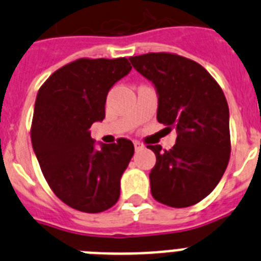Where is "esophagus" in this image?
<instances>
[{
	"label": "esophagus",
	"instance_id": "obj_1",
	"mask_svg": "<svg viewBox=\"0 0 261 261\" xmlns=\"http://www.w3.org/2000/svg\"><path fill=\"white\" fill-rule=\"evenodd\" d=\"M135 149L136 150H141V149H144V145L140 141H135Z\"/></svg>",
	"mask_w": 261,
	"mask_h": 261
}]
</instances>
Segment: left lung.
<instances>
[{
    "label": "left lung",
    "mask_w": 261,
    "mask_h": 261,
    "mask_svg": "<svg viewBox=\"0 0 261 261\" xmlns=\"http://www.w3.org/2000/svg\"><path fill=\"white\" fill-rule=\"evenodd\" d=\"M129 60L155 86L158 121L177 133L170 150L147 145L156 156L149 174L151 195L172 208L197 204L220 183L229 163L231 142L225 94L206 69L187 57L151 52Z\"/></svg>",
    "instance_id": "left-lung-1"
}]
</instances>
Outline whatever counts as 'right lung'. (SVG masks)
Listing matches in <instances>:
<instances>
[{
    "label": "right lung",
    "mask_w": 261,
    "mask_h": 261,
    "mask_svg": "<svg viewBox=\"0 0 261 261\" xmlns=\"http://www.w3.org/2000/svg\"><path fill=\"white\" fill-rule=\"evenodd\" d=\"M130 69L125 57H85L57 69L39 89L32 147L50 190L70 208L100 213L119 200L135 146L119 138L95 149L89 129L105 119L108 91Z\"/></svg>",
    "instance_id": "1"
}]
</instances>
